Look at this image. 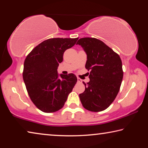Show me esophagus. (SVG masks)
<instances>
[{
  "label": "esophagus",
  "mask_w": 148,
  "mask_h": 148,
  "mask_svg": "<svg viewBox=\"0 0 148 148\" xmlns=\"http://www.w3.org/2000/svg\"><path fill=\"white\" fill-rule=\"evenodd\" d=\"M77 82H79V83H81V82H82V80L80 79V78H79V77H77Z\"/></svg>",
  "instance_id": "1"
}]
</instances>
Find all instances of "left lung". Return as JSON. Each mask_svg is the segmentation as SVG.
Wrapping results in <instances>:
<instances>
[{
  "instance_id": "8db88e82",
  "label": "left lung",
  "mask_w": 148,
  "mask_h": 148,
  "mask_svg": "<svg viewBox=\"0 0 148 148\" xmlns=\"http://www.w3.org/2000/svg\"><path fill=\"white\" fill-rule=\"evenodd\" d=\"M76 44L87 54L86 68L91 71L86 89L79 95L83 106L91 112L108 108L119 91L123 76L122 62L118 54L103 42L95 38H82Z\"/></svg>"
}]
</instances>
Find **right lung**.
<instances>
[{"label": "right lung", "instance_id": "obj_1", "mask_svg": "<svg viewBox=\"0 0 148 148\" xmlns=\"http://www.w3.org/2000/svg\"><path fill=\"white\" fill-rule=\"evenodd\" d=\"M77 39H47L35 47L25 60L23 77L27 92L42 112L51 113L61 109L76 84L74 74H59L57 68L64 52L74 46Z\"/></svg>", "mask_w": 148, "mask_h": 148}]
</instances>
